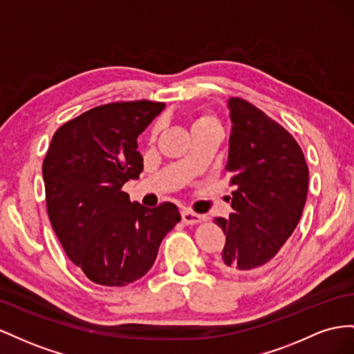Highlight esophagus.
<instances>
[{
  "instance_id": "obj_1",
  "label": "esophagus",
  "mask_w": 354,
  "mask_h": 354,
  "mask_svg": "<svg viewBox=\"0 0 354 354\" xmlns=\"http://www.w3.org/2000/svg\"><path fill=\"white\" fill-rule=\"evenodd\" d=\"M180 216H183V222L187 225H193V224H198V222L205 221L206 216L205 215H198V214H194V212H191L188 209L183 210V214H180Z\"/></svg>"
}]
</instances>
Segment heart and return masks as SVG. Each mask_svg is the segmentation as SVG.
<instances>
[{
	"mask_svg": "<svg viewBox=\"0 0 354 354\" xmlns=\"http://www.w3.org/2000/svg\"><path fill=\"white\" fill-rule=\"evenodd\" d=\"M210 123H216L215 118L212 117V115H209V114H205V115H200V117L196 120L194 127H196V126H203V124H210ZM156 133H157V127L154 129V135H156Z\"/></svg>",
	"mask_w": 354,
	"mask_h": 354,
	"instance_id": "b5f03b06",
	"label": "heart"
}]
</instances>
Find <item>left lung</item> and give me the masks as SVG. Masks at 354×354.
<instances>
[{
  "label": "left lung",
  "mask_w": 354,
  "mask_h": 354,
  "mask_svg": "<svg viewBox=\"0 0 354 354\" xmlns=\"http://www.w3.org/2000/svg\"><path fill=\"white\" fill-rule=\"evenodd\" d=\"M231 127L225 170L231 174L233 214L215 218L225 245L215 266L231 274L271 264L294 233L306 206L308 167L288 130L255 105L228 99Z\"/></svg>",
  "instance_id": "left-lung-1"
}]
</instances>
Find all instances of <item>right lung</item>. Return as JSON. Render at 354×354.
I'll return each instance as SVG.
<instances>
[{
  "label": "right lung",
  "instance_id": "1",
  "mask_svg": "<svg viewBox=\"0 0 354 354\" xmlns=\"http://www.w3.org/2000/svg\"><path fill=\"white\" fill-rule=\"evenodd\" d=\"M163 102L88 109L60 126L43 161L47 214L68 258L97 285L126 286L147 274L161 240L180 221L174 203H132L123 185L144 158L138 136Z\"/></svg>",
  "mask_w": 354,
  "mask_h": 354
}]
</instances>
